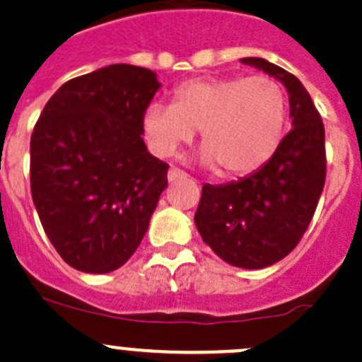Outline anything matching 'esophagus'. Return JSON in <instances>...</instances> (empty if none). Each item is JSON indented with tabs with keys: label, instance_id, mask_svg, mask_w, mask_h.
<instances>
[{
	"label": "esophagus",
	"instance_id": "1",
	"mask_svg": "<svg viewBox=\"0 0 362 362\" xmlns=\"http://www.w3.org/2000/svg\"><path fill=\"white\" fill-rule=\"evenodd\" d=\"M167 177H169L170 182H174V181H177V180H182V177H186V173H182V170L177 169V167H170L169 174H167Z\"/></svg>",
	"mask_w": 362,
	"mask_h": 362
}]
</instances>
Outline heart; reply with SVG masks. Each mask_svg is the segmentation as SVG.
Wrapping results in <instances>:
<instances>
[{
	"mask_svg": "<svg viewBox=\"0 0 362 362\" xmlns=\"http://www.w3.org/2000/svg\"><path fill=\"white\" fill-rule=\"evenodd\" d=\"M285 117L287 96L274 78L200 77L174 89L173 105L151 103L142 130L160 156H173L200 130L204 162L220 167L221 176L241 177L274 155Z\"/></svg>",
	"mask_w": 362,
	"mask_h": 362,
	"instance_id": "b5f03b06",
	"label": "heart"
}]
</instances>
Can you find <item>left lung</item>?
Segmentation results:
<instances>
[{"label": "left lung", "instance_id": "8db88e82", "mask_svg": "<svg viewBox=\"0 0 362 362\" xmlns=\"http://www.w3.org/2000/svg\"><path fill=\"white\" fill-rule=\"evenodd\" d=\"M284 82L292 130L257 173L202 186L195 225L227 264L262 269L287 257L306 232L325 182V132L310 93L296 75L262 58H243Z\"/></svg>", "mask_w": 362, "mask_h": 362}]
</instances>
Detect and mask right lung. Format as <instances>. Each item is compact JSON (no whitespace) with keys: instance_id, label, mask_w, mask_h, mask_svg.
I'll list each match as a JSON object with an SVG mask.
<instances>
[{"instance_id":"add662e5","label":"right lung","mask_w":362,"mask_h":362,"mask_svg":"<svg viewBox=\"0 0 362 362\" xmlns=\"http://www.w3.org/2000/svg\"><path fill=\"white\" fill-rule=\"evenodd\" d=\"M158 88L148 68L110 64L64 82L35 124L31 195L52 246L75 269H117L148 230L169 170L142 141Z\"/></svg>"}]
</instances>
